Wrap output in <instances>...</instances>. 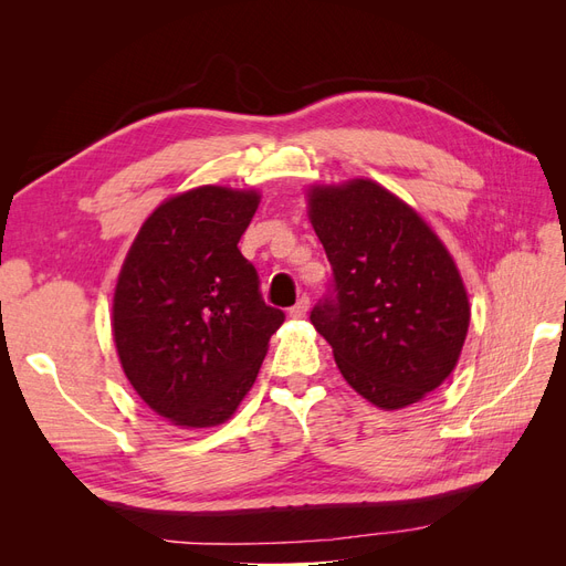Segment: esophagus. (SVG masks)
I'll return each instance as SVG.
<instances>
[{
	"label": "esophagus",
	"mask_w": 566,
	"mask_h": 566,
	"mask_svg": "<svg viewBox=\"0 0 566 566\" xmlns=\"http://www.w3.org/2000/svg\"><path fill=\"white\" fill-rule=\"evenodd\" d=\"M306 312H310V297L306 295H302L295 306H290V316L293 318H302V316H306Z\"/></svg>",
	"instance_id": "34e87169"
}]
</instances>
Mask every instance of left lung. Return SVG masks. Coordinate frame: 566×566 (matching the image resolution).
<instances>
[{"instance_id":"obj_1","label":"left lung","mask_w":566,"mask_h":566,"mask_svg":"<svg viewBox=\"0 0 566 566\" xmlns=\"http://www.w3.org/2000/svg\"><path fill=\"white\" fill-rule=\"evenodd\" d=\"M306 196L333 266L314 328L364 399L385 410L418 403L449 378L468 337L470 302L453 256L413 208L370 179Z\"/></svg>"}]
</instances>
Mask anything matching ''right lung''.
<instances>
[{"mask_svg": "<svg viewBox=\"0 0 566 566\" xmlns=\"http://www.w3.org/2000/svg\"><path fill=\"white\" fill-rule=\"evenodd\" d=\"M256 191L200 186L165 200L117 276L113 337L136 394L179 427L229 420L256 380L285 314L238 250Z\"/></svg>", "mask_w": 566, "mask_h": 566, "instance_id": "obj_1", "label": "right lung"}]
</instances>
